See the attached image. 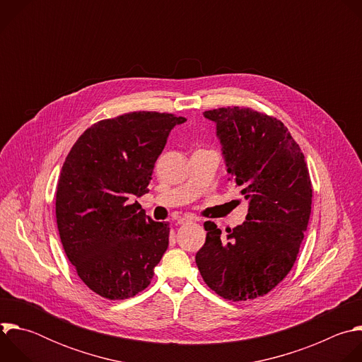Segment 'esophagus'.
Returning <instances> with one entry per match:
<instances>
[{
  "instance_id": "34e87169",
  "label": "esophagus",
  "mask_w": 362,
  "mask_h": 362,
  "mask_svg": "<svg viewBox=\"0 0 362 362\" xmlns=\"http://www.w3.org/2000/svg\"><path fill=\"white\" fill-rule=\"evenodd\" d=\"M196 219L194 218H192V216H182V218H179L177 219V223L179 225H183V223H187V222H194Z\"/></svg>"
}]
</instances>
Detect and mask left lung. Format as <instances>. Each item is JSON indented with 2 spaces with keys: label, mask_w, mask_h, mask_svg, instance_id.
Instances as JSON below:
<instances>
[{
  "label": "left lung",
  "mask_w": 362,
  "mask_h": 362,
  "mask_svg": "<svg viewBox=\"0 0 362 362\" xmlns=\"http://www.w3.org/2000/svg\"><path fill=\"white\" fill-rule=\"evenodd\" d=\"M203 116L216 123L229 183L249 202L246 221L226 229L204 222L196 253L199 272L229 300L267 295L292 269L313 204V185L299 144L284 123L249 107H221Z\"/></svg>",
  "instance_id": "obj_1"
}]
</instances>
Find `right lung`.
Masks as SVG:
<instances>
[{
	"label": "right lung",
	"mask_w": 362,
	"mask_h": 362,
	"mask_svg": "<svg viewBox=\"0 0 362 362\" xmlns=\"http://www.w3.org/2000/svg\"><path fill=\"white\" fill-rule=\"evenodd\" d=\"M185 117L132 112L88 127L57 183L56 218L69 261L97 295L127 299L150 285L169 246V222L134 200L147 193L169 133Z\"/></svg>",
	"instance_id": "right-lung-1"
}]
</instances>
